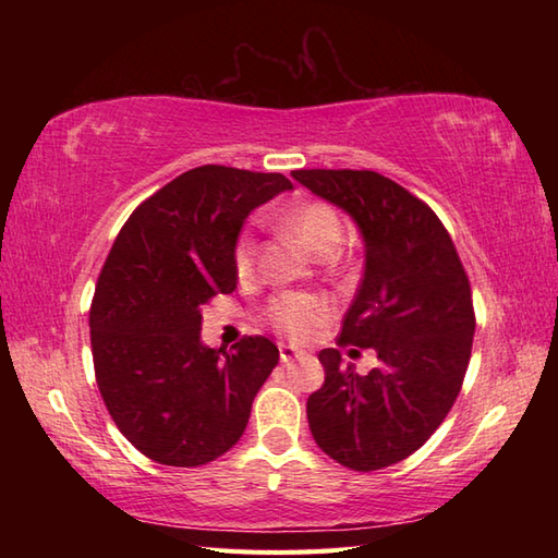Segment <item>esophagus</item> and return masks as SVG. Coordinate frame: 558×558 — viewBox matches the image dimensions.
Listing matches in <instances>:
<instances>
[{
  "instance_id": "34e87169",
  "label": "esophagus",
  "mask_w": 558,
  "mask_h": 558,
  "mask_svg": "<svg viewBox=\"0 0 558 558\" xmlns=\"http://www.w3.org/2000/svg\"><path fill=\"white\" fill-rule=\"evenodd\" d=\"M300 350L298 348H292V345H280V362L282 364H290V362H294L300 357Z\"/></svg>"
}]
</instances>
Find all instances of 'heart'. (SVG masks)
I'll return each instance as SVG.
<instances>
[{
	"label": "heart",
	"instance_id": "b5f03b06",
	"mask_svg": "<svg viewBox=\"0 0 558 558\" xmlns=\"http://www.w3.org/2000/svg\"><path fill=\"white\" fill-rule=\"evenodd\" d=\"M282 232L294 236L306 252L316 256H330L342 242L345 234V225H342L340 213L328 201L310 198L304 204L294 206L292 210L282 213L276 218ZM256 236L252 232H242L236 236L232 248V264L234 276L240 282H248L256 272ZM330 314L328 302L312 298V294L288 292L272 298L266 306L268 324L278 330V333L288 336L298 342L310 340Z\"/></svg>",
	"mask_w": 558,
	"mask_h": 558
}]
</instances>
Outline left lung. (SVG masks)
Wrapping results in <instances>:
<instances>
[{
  "instance_id": "obj_1",
  "label": "left lung",
  "mask_w": 558,
  "mask_h": 558,
  "mask_svg": "<svg viewBox=\"0 0 558 558\" xmlns=\"http://www.w3.org/2000/svg\"><path fill=\"white\" fill-rule=\"evenodd\" d=\"M294 180L348 210L364 236V276L342 318L340 348H374L360 376L318 352L326 381L306 400L318 448L357 472L405 460L441 426L465 378L475 306L444 222L405 186L372 170H294Z\"/></svg>"
}]
</instances>
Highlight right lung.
Returning a JSON list of instances; mask_svg holds the SVG:
<instances>
[{"instance_id": "right-lung-1", "label": "right lung", "mask_w": 558, "mask_h": 558, "mask_svg": "<svg viewBox=\"0 0 558 558\" xmlns=\"http://www.w3.org/2000/svg\"><path fill=\"white\" fill-rule=\"evenodd\" d=\"M292 182L280 172L201 165L129 216L90 302L96 381L110 417L146 458L198 468L240 441L278 364L264 336L230 352L201 345V306L236 288L244 218Z\"/></svg>"}]
</instances>
